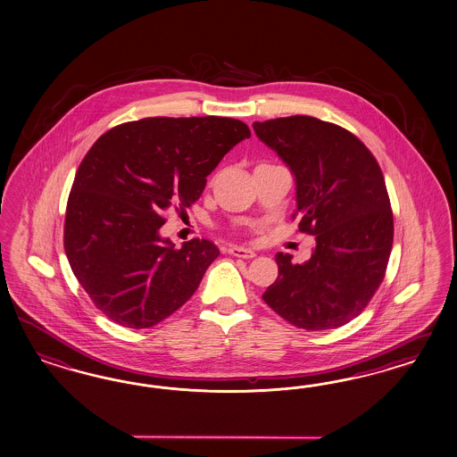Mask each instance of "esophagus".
I'll return each mask as SVG.
<instances>
[{"mask_svg":"<svg viewBox=\"0 0 457 457\" xmlns=\"http://www.w3.org/2000/svg\"><path fill=\"white\" fill-rule=\"evenodd\" d=\"M228 251H229V254L237 256V258H254L256 256V253L253 249L245 248V246H231Z\"/></svg>","mask_w":457,"mask_h":457,"instance_id":"34e87169","label":"esophagus"}]
</instances>
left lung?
Returning <instances> with one entry per match:
<instances>
[{"label":"left lung","instance_id":"obj_1","mask_svg":"<svg viewBox=\"0 0 457 457\" xmlns=\"http://www.w3.org/2000/svg\"><path fill=\"white\" fill-rule=\"evenodd\" d=\"M258 138L290 169L300 231L312 258L278 253V278L263 300L304 330H328L360 315L382 283L394 241L384 174L352 132L308 115L254 122Z\"/></svg>","mask_w":457,"mask_h":457}]
</instances>
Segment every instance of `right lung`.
<instances>
[{"label": "right lung", "instance_id": "obj_1", "mask_svg": "<svg viewBox=\"0 0 457 457\" xmlns=\"http://www.w3.org/2000/svg\"><path fill=\"white\" fill-rule=\"evenodd\" d=\"M248 125L228 117H151L117 125L83 157L71 186L63 245L98 310L125 328H149L197 290L220 249L161 236L172 206L189 208Z\"/></svg>", "mask_w": 457, "mask_h": 457}]
</instances>
